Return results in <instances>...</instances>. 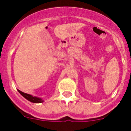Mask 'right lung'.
I'll return each mask as SVG.
<instances>
[{
    "label": "right lung",
    "instance_id": "obj_1",
    "mask_svg": "<svg viewBox=\"0 0 131 131\" xmlns=\"http://www.w3.org/2000/svg\"><path fill=\"white\" fill-rule=\"evenodd\" d=\"M18 92L23 96L25 98H26L27 100H29V101L33 103H42L43 102V100L40 98H37V97L33 96L30 95V94H28L25 93V92H23L21 91H20L19 90H18Z\"/></svg>",
    "mask_w": 131,
    "mask_h": 131
}]
</instances>
